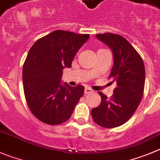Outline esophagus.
<instances>
[{"instance_id":"34e87169","label":"esophagus","mask_w":160,"mask_h":160,"mask_svg":"<svg viewBox=\"0 0 160 160\" xmlns=\"http://www.w3.org/2000/svg\"><path fill=\"white\" fill-rule=\"evenodd\" d=\"M91 92H92V89L89 87H86V89H85V93L89 94V93H91Z\"/></svg>"}]
</instances>
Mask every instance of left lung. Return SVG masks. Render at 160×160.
<instances>
[{
    "instance_id": "1",
    "label": "left lung",
    "mask_w": 160,
    "mask_h": 160,
    "mask_svg": "<svg viewBox=\"0 0 160 160\" xmlns=\"http://www.w3.org/2000/svg\"><path fill=\"white\" fill-rule=\"evenodd\" d=\"M96 37L112 50L114 65L109 79L116 83V87L110 99L98 92L101 102L92 109L91 115L100 127L115 128L127 122L141 103L145 81L144 64L137 50L121 35L104 33Z\"/></svg>"
}]
</instances>
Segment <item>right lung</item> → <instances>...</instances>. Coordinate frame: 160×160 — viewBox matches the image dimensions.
<instances>
[{"label": "right lung", "mask_w": 160, "mask_h": 160, "mask_svg": "<svg viewBox=\"0 0 160 160\" xmlns=\"http://www.w3.org/2000/svg\"><path fill=\"white\" fill-rule=\"evenodd\" d=\"M89 34L57 30L38 39L30 48L22 68V83L29 109L48 125L68 121L84 93L85 87L60 84L63 70L71 68L74 56Z\"/></svg>", "instance_id": "right-lung-1"}]
</instances>
